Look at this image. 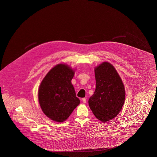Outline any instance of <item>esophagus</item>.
<instances>
[{
  "label": "esophagus",
  "mask_w": 157,
  "mask_h": 157,
  "mask_svg": "<svg viewBox=\"0 0 157 157\" xmlns=\"http://www.w3.org/2000/svg\"><path fill=\"white\" fill-rule=\"evenodd\" d=\"M81 100H82V101L83 103H86V98H82V99H81Z\"/></svg>",
  "instance_id": "obj_1"
}]
</instances>
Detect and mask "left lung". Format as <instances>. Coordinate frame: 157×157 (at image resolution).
<instances>
[{"instance_id":"obj_1","label":"left lung","mask_w":157,"mask_h":157,"mask_svg":"<svg viewBox=\"0 0 157 157\" xmlns=\"http://www.w3.org/2000/svg\"><path fill=\"white\" fill-rule=\"evenodd\" d=\"M96 89L88 100L92 113L106 122L119 114L124 103L125 92L119 74L113 65L103 62L95 69Z\"/></svg>"}]
</instances>
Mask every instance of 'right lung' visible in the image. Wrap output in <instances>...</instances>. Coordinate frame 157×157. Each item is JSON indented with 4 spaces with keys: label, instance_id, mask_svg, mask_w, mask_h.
I'll return each mask as SVG.
<instances>
[{
    "label": "right lung",
    "instance_id": "add662e5",
    "mask_svg": "<svg viewBox=\"0 0 157 157\" xmlns=\"http://www.w3.org/2000/svg\"><path fill=\"white\" fill-rule=\"evenodd\" d=\"M74 70L66 64L54 67L43 79L38 89L42 111L56 122L65 121L80 103L71 81Z\"/></svg>",
    "mask_w": 157,
    "mask_h": 157
}]
</instances>
